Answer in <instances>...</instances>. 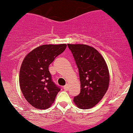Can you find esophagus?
I'll return each instance as SVG.
<instances>
[{
  "mask_svg": "<svg viewBox=\"0 0 133 133\" xmlns=\"http://www.w3.org/2000/svg\"><path fill=\"white\" fill-rule=\"evenodd\" d=\"M63 88L65 91H68V84H66V85H65Z\"/></svg>",
  "mask_w": 133,
  "mask_h": 133,
  "instance_id": "1",
  "label": "esophagus"
}]
</instances>
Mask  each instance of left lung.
<instances>
[{
	"mask_svg": "<svg viewBox=\"0 0 133 133\" xmlns=\"http://www.w3.org/2000/svg\"><path fill=\"white\" fill-rule=\"evenodd\" d=\"M78 68L80 92L74 102L80 109L95 106L106 93L110 84L108 65L99 51L87 44H68Z\"/></svg>",
	"mask_w": 133,
	"mask_h": 133,
	"instance_id": "obj_1",
	"label": "left lung"
}]
</instances>
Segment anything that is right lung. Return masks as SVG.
<instances>
[{
  "instance_id": "1",
  "label": "right lung",
  "mask_w": 133,
  "mask_h": 133,
  "mask_svg": "<svg viewBox=\"0 0 133 133\" xmlns=\"http://www.w3.org/2000/svg\"><path fill=\"white\" fill-rule=\"evenodd\" d=\"M66 46V44L39 46L23 59L19 72L20 89L32 107L45 110L54 103L60 88L53 82L49 66Z\"/></svg>"
}]
</instances>
